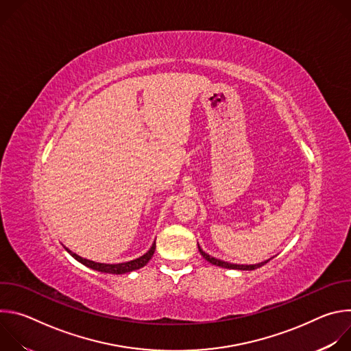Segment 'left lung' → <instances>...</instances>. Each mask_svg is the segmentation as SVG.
I'll return each mask as SVG.
<instances>
[{
  "label": "left lung",
  "instance_id": "obj_1",
  "mask_svg": "<svg viewBox=\"0 0 351 351\" xmlns=\"http://www.w3.org/2000/svg\"><path fill=\"white\" fill-rule=\"evenodd\" d=\"M198 250H199V253H202V256L208 261V263H211L213 265H217V267H222V268H226V269H240V271H253V269H257V268H260V267H263V265H265L269 260H267V261H264V263H260V264H256V265H237V264H230V263H225V261H221V260H218V258H214V257H211V256H208L207 253H204L203 250H202V247L198 245Z\"/></svg>",
  "mask_w": 351,
  "mask_h": 351
}]
</instances>
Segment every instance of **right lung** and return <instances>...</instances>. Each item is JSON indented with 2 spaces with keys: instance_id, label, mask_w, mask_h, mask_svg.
<instances>
[{
  "instance_id": "obj_1",
  "label": "right lung",
  "mask_w": 351,
  "mask_h": 351,
  "mask_svg": "<svg viewBox=\"0 0 351 351\" xmlns=\"http://www.w3.org/2000/svg\"><path fill=\"white\" fill-rule=\"evenodd\" d=\"M66 252L75 258L77 260L79 263H82L83 265L94 269V271H98V272H104V274H114V275H122V274H126V272H132V271H136V269H140L143 268L149 260H152L154 252H156V241L153 243L152 248L148 250V252L136 258V260H132V261H128V263H121V264H101V263H94V261H90V260H86V258H82L80 256L72 253L69 248L65 247Z\"/></svg>"
}]
</instances>
